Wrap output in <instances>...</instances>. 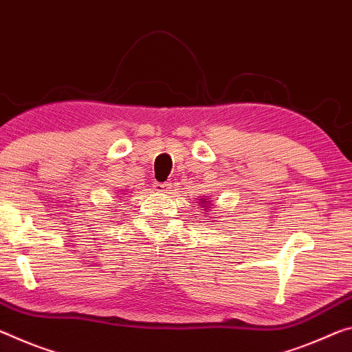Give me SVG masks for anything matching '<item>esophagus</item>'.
I'll list each match as a JSON object with an SVG mask.
<instances>
[{"label":"esophagus","instance_id":"esophagus-1","mask_svg":"<svg viewBox=\"0 0 352 352\" xmlns=\"http://www.w3.org/2000/svg\"><path fill=\"white\" fill-rule=\"evenodd\" d=\"M153 186H155V191H158V192H169L170 191V183L169 182H166V183L156 182Z\"/></svg>","mask_w":352,"mask_h":352}]
</instances>
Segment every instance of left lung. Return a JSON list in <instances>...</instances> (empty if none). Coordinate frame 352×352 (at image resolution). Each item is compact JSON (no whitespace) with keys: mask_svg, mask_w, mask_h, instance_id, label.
<instances>
[{"mask_svg":"<svg viewBox=\"0 0 352 352\" xmlns=\"http://www.w3.org/2000/svg\"><path fill=\"white\" fill-rule=\"evenodd\" d=\"M199 204H200V206H202V208H204V213H205V214H208V210L213 208V205L210 204V200L206 199V197L199 199ZM211 219H214V217H211Z\"/></svg>","mask_w":352,"mask_h":352,"instance_id":"obj_1","label":"left lung"}]
</instances>
